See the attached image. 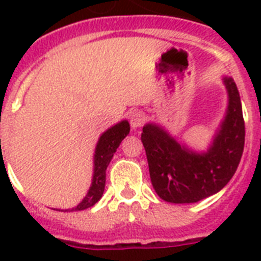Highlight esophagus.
<instances>
[{"mask_svg": "<svg viewBox=\"0 0 261 261\" xmlns=\"http://www.w3.org/2000/svg\"><path fill=\"white\" fill-rule=\"evenodd\" d=\"M145 122V115H143L142 111H138V110H134L133 112L130 114V124L133 128H138L141 127Z\"/></svg>", "mask_w": 261, "mask_h": 261, "instance_id": "esophagus-1", "label": "esophagus"}]
</instances>
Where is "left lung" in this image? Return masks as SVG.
Here are the masks:
<instances>
[{
  "label": "left lung",
  "instance_id": "8db88e82",
  "mask_svg": "<svg viewBox=\"0 0 261 261\" xmlns=\"http://www.w3.org/2000/svg\"><path fill=\"white\" fill-rule=\"evenodd\" d=\"M229 106L221 130L206 153H194L149 123L142 139L153 188L169 203H196L221 191L237 171L244 151L245 123L236 83L225 77Z\"/></svg>",
  "mask_w": 261,
  "mask_h": 261
}]
</instances>
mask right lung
Instances as JSON below:
<instances>
[{"mask_svg":"<svg viewBox=\"0 0 261 261\" xmlns=\"http://www.w3.org/2000/svg\"><path fill=\"white\" fill-rule=\"evenodd\" d=\"M128 133H130V124L127 120H123V122L115 124L114 127L108 128L100 137L97 146H96V151H94V172L92 186L88 191L87 196L83 199V202L69 211L85 210L100 200L102 192H104V187H106L107 167L111 163L114 153L119 147L120 142L126 138Z\"/></svg>","mask_w":261,"mask_h":261,"instance_id":"add662e5","label":"right lung"}]
</instances>
